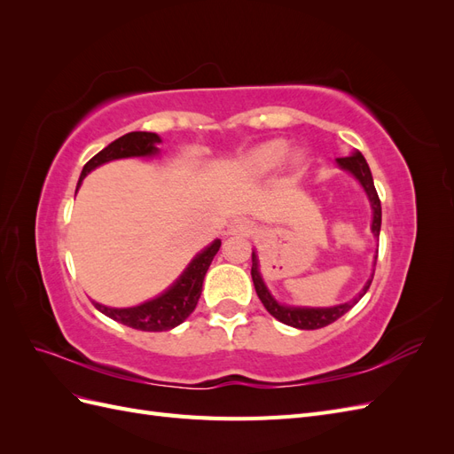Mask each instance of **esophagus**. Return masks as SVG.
Returning <instances> with one entry per match:
<instances>
[{"label":"esophagus","instance_id":"34e87169","mask_svg":"<svg viewBox=\"0 0 454 454\" xmlns=\"http://www.w3.org/2000/svg\"><path fill=\"white\" fill-rule=\"evenodd\" d=\"M252 231H254V223L246 217L232 219V222L229 223V229H227L229 235H235V237H248Z\"/></svg>","mask_w":454,"mask_h":454}]
</instances>
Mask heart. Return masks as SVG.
Listing matches in <instances>:
<instances>
[{"instance_id":"b5f03b06","label":"heart","mask_w":454,"mask_h":454,"mask_svg":"<svg viewBox=\"0 0 454 454\" xmlns=\"http://www.w3.org/2000/svg\"><path fill=\"white\" fill-rule=\"evenodd\" d=\"M286 159L290 160L292 167H303L307 153L303 149H295L290 153V142L284 138H272L246 151L239 164L244 172L252 176H265L277 170Z\"/></svg>"}]
</instances>
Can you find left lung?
I'll return each instance as SVG.
<instances>
[{
    "label": "left lung",
    "instance_id": "8db88e82",
    "mask_svg": "<svg viewBox=\"0 0 454 454\" xmlns=\"http://www.w3.org/2000/svg\"><path fill=\"white\" fill-rule=\"evenodd\" d=\"M337 164H339L340 170L350 172L356 177V180L360 182V185L364 187L365 195L369 199V204H371V210H373L371 232H373L375 237H379L382 212H380V200H379V195H377V189H375V184H373V176H371L367 160L364 159L360 151H354V153L348 155V157L337 159ZM375 261H377V255H375ZM373 272H371V277L365 282V286L362 287V292L356 295L354 299L347 301V303H340V305H335V307H292V305L278 303V301L270 295L269 287L265 286L263 277H261V272H259L257 254H255V250L252 252V280H254L255 292H257V297L261 299V303H263V307L278 322H282L286 325L297 327V329H320V327H325L329 324H333L335 320H339L342 314L348 312L365 295L371 282H373Z\"/></svg>",
    "mask_w": 454,
    "mask_h": 454
}]
</instances>
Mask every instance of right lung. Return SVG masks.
Listing matches in <instances>:
<instances>
[{
  "mask_svg": "<svg viewBox=\"0 0 454 454\" xmlns=\"http://www.w3.org/2000/svg\"><path fill=\"white\" fill-rule=\"evenodd\" d=\"M160 142V136L155 132H129L125 136H121V138L104 147L100 153H96L85 164L79 176L77 189L81 187V182L85 180V176L89 172L102 167V164L109 160L157 155V144ZM219 246H222V240L219 239L214 240L210 246H206L204 250H200L193 259H191V263L180 274V278H177L168 290H164L160 295L145 301L142 305L129 309H114L96 303V301H92V303L102 314H106L107 318L134 329H140V332H168V329L180 325L187 316L195 310L202 292L206 270H208Z\"/></svg>",
  "mask_w": 454,
  "mask_h": 454,
  "instance_id": "add662e5",
  "label": "right lung"
}]
</instances>
